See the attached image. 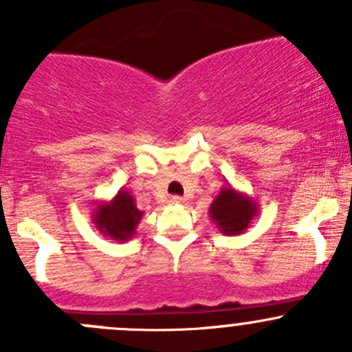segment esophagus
I'll return each mask as SVG.
<instances>
[{
    "instance_id": "obj_1",
    "label": "esophagus",
    "mask_w": 352,
    "mask_h": 352,
    "mask_svg": "<svg viewBox=\"0 0 352 352\" xmlns=\"http://www.w3.org/2000/svg\"><path fill=\"white\" fill-rule=\"evenodd\" d=\"M170 202H172V204H184V202H186V199L180 197V196H172L170 197Z\"/></svg>"
}]
</instances>
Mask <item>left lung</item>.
Masks as SVG:
<instances>
[{"label": "left lung", "mask_w": 352, "mask_h": 352, "mask_svg": "<svg viewBox=\"0 0 352 352\" xmlns=\"http://www.w3.org/2000/svg\"><path fill=\"white\" fill-rule=\"evenodd\" d=\"M258 214V204L228 182L209 206V218L223 235H240Z\"/></svg>", "instance_id": "1"}]
</instances>
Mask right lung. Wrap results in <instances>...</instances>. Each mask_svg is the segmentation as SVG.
<instances>
[{
  "label": "right lung",
  "instance_id": "add662e5",
  "mask_svg": "<svg viewBox=\"0 0 352 352\" xmlns=\"http://www.w3.org/2000/svg\"><path fill=\"white\" fill-rule=\"evenodd\" d=\"M143 214L144 212L138 209L133 194L127 189H120L110 201L97 202V208L91 211V219L100 235L116 242H127L136 235Z\"/></svg>",
  "mask_w": 352,
  "mask_h": 352
}]
</instances>
